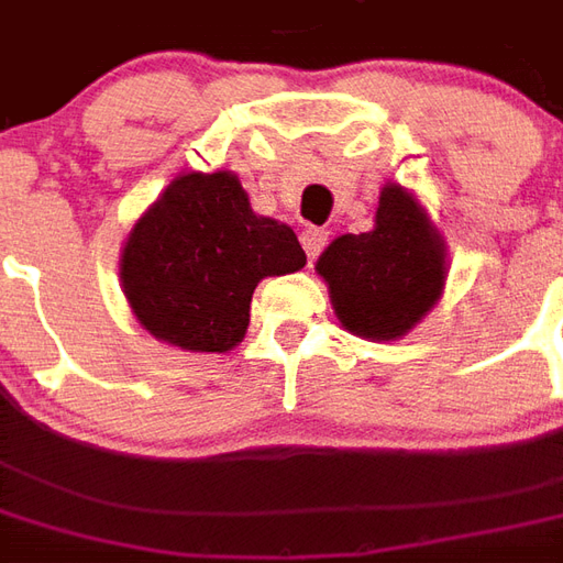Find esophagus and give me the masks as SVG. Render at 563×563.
I'll use <instances>...</instances> for the list:
<instances>
[{"mask_svg": "<svg viewBox=\"0 0 563 563\" xmlns=\"http://www.w3.org/2000/svg\"><path fill=\"white\" fill-rule=\"evenodd\" d=\"M325 241H329V232H322V229H305V232H301V246H305V253L310 262L322 253Z\"/></svg>", "mask_w": 563, "mask_h": 563, "instance_id": "34e87169", "label": "esophagus"}]
</instances>
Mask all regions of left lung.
<instances>
[{
	"mask_svg": "<svg viewBox=\"0 0 563 563\" xmlns=\"http://www.w3.org/2000/svg\"><path fill=\"white\" fill-rule=\"evenodd\" d=\"M334 317L365 341H398L440 301L449 250L419 198L401 184L379 189L374 229L334 238L317 258Z\"/></svg>",
	"mask_w": 563,
	"mask_h": 563,
	"instance_id": "8db88e82",
	"label": "left lung"
}]
</instances>
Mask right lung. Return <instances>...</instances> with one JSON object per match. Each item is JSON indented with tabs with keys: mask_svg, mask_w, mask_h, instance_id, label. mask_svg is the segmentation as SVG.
Here are the masks:
<instances>
[{
	"mask_svg": "<svg viewBox=\"0 0 563 563\" xmlns=\"http://www.w3.org/2000/svg\"><path fill=\"white\" fill-rule=\"evenodd\" d=\"M307 265L295 232L258 217L234 172L177 174L120 250V286L156 341L184 353H229L244 341L265 277Z\"/></svg>",
	"mask_w": 563,
	"mask_h": 563,
	"instance_id": "add662e5",
	"label": "right lung"
}]
</instances>
